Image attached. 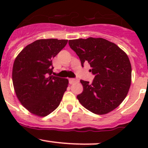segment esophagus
<instances>
[{
    "label": "esophagus",
    "mask_w": 148,
    "mask_h": 148,
    "mask_svg": "<svg viewBox=\"0 0 148 148\" xmlns=\"http://www.w3.org/2000/svg\"><path fill=\"white\" fill-rule=\"evenodd\" d=\"M69 84H75V83L79 82V80L75 79H69Z\"/></svg>",
    "instance_id": "esophagus-1"
}]
</instances>
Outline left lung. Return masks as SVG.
Wrapping results in <instances>:
<instances>
[{
    "instance_id": "8db88e82",
    "label": "left lung",
    "mask_w": 148,
    "mask_h": 148,
    "mask_svg": "<svg viewBox=\"0 0 148 148\" xmlns=\"http://www.w3.org/2000/svg\"><path fill=\"white\" fill-rule=\"evenodd\" d=\"M69 45L82 67L88 62L95 75L92 83L81 80L84 90L77 95L79 102L98 115L116 108L126 97L132 81V66L125 52L103 38L69 40Z\"/></svg>"
}]
</instances>
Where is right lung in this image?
Segmentation results:
<instances>
[{"instance_id": "1", "label": "right lung", "mask_w": 148, "mask_h": 148, "mask_svg": "<svg viewBox=\"0 0 148 148\" xmlns=\"http://www.w3.org/2000/svg\"><path fill=\"white\" fill-rule=\"evenodd\" d=\"M67 40H38L27 45L15 59L12 81L18 99L37 116L50 114L60 104L68 86L67 79L54 76L52 59Z\"/></svg>"}]
</instances>
